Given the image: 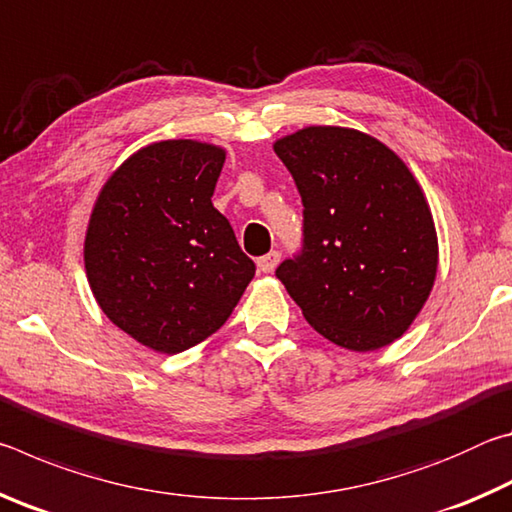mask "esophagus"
Here are the masks:
<instances>
[{"instance_id":"esophagus-1","label":"esophagus","mask_w":512,"mask_h":512,"mask_svg":"<svg viewBox=\"0 0 512 512\" xmlns=\"http://www.w3.org/2000/svg\"><path fill=\"white\" fill-rule=\"evenodd\" d=\"M280 253H277V250H271V253H266L264 257H259L257 259V266H259V271L262 273H271V271H275V266L280 264Z\"/></svg>"}]
</instances>
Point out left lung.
<instances>
[{
    "mask_svg": "<svg viewBox=\"0 0 512 512\" xmlns=\"http://www.w3.org/2000/svg\"><path fill=\"white\" fill-rule=\"evenodd\" d=\"M302 198V250L277 280L307 323L345 350L393 343L420 314L438 237L418 180L375 137L307 126L273 144Z\"/></svg>",
    "mask_w": 512,
    "mask_h": 512,
    "instance_id": "1",
    "label": "left lung"
}]
</instances>
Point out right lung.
I'll use <instances>...</instances> for the list:
<instances>
[{"label": "right lung", "mask_w": 512, "mask_h": 512, "mask_svg": "<svg viewBox=\"0 0 512 512\" xmlns=\"http://www.w3.org/2000/svg\"><path fill=\"white\" fill-rule=\"evenodd\" d=\"M225 151L196 140L144 146L101 187L85 232V273L112 323L155 352L212 336L255 275L212 205Z\"/></svg>", "instance_id": "1"}]
</instances>
